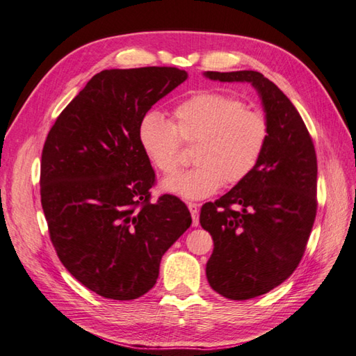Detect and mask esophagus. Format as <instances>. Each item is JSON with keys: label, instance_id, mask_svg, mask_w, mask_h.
<instances>
[{"label": "esophagus", "instance_id": "esophagus-1", "mask_svg": "<svg viewBox=\"0 0 356 356\" xmlns=\"http://www.w3.org/2000/svg\"><path fill=\"white\" fill-rule=\"evenodd\" d=\"M187 207H188V210H191V213H192V225L193 227H198V224H200V218H198L200 209H198V204L188 202Z\"/></svg>", "mask_w": 356, "mask_h": 356}]
</instances>
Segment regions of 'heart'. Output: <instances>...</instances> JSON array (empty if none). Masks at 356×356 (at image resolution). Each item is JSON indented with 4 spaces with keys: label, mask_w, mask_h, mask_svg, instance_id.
<instances>
[{
    "label": "heart",
    "mask_w": 356,
    "mask_h": 356,
    "mask_svg": "<svg viewBox=\"0 0 356 356\" xmlns=\"http://www.w3.org/2000/svg\"><path fill=\"white\" fill-rule=\"evenodd\" d=\"M175 123L161 113L141 118L138 141L155 168L165 173L178 169L181 141L195 145V168L161 183L164 192L184 200H202L222 183L238 184L262 160L270 140L266 114L247 108L243 100L219 91L193 94L173 109Z\"/></svg>",
    "instance_id": "b5f03b06"
}]
</instances>
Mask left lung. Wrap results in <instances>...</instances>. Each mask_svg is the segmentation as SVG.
<instances>
[{
    "instance_id": "obj_1",
    "label": "left lung",
    "mask_w": 356,
    "mask_h": 356,
    "mask_svg": "<svg viewBox=\"0 0 356 356\" xmlns=\"http://www.w3.org/2000/svg\"><path fill=\"white\" fill-rule=\"evenodd\" d=\"M204 76L251 83L270 120L257 168L200 215L215 243L205 268L210 286L225 298L248 300L279 286L303 257L317 215V155L296 106L270 79L251 70Z\"/></svg>"
}]
</instances>
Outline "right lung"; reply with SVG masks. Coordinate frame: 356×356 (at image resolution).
Instances as JSON below:
<instances>
[{
    "instance_id": "1",
    "label": "right lung",
    "mask_w": 356,
    "mask_h": 356,
    "mask_svg": "<svg viewBox=\"0 0 356 356\" xmlns=\"http://www.w3.org/2000/svg\"><path fill=\"white\" fill-rule=\"evenodd\" d=\"M186 79L175 67L100 71L47 136L41 204L51 243L70 274L105 298L146 294L192 224L177 196L151 202L155 172L138 141L141 118Z\"/></svg>"
}]
</instances>
